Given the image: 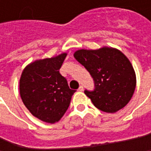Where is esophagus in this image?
Returning <instances> with one entry per match:
<instances>
[{
	"mask_svg": "<svg viewBox=\"0 0 151 151\" xmlns=\"http://www.w3.org/2000/svg\"><path fill=\"white\" fill-rule=\"evenodd\" d=\"M78 91H80V92H82L83 90H84V87H83V86H79V87H78Z\"/></svg>",
	"mask_w": 151,
	"mask_h": 151,
	"instance_id": "obj_1",
	"label": "esophagus"
}]
</instances>
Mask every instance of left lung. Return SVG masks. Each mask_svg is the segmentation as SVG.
Here are the masks:
<instances>
[{"mask_svg": "<svg viewBox=\"0 0 151 151\" xmlns=\"http://www.w3.org/2000/svg\"><path fill=\"white\" fill-rule=\"evenodd\" d=\"M74 58L93 79L94 89H86L85 93L98 109L115 113L129 103L136 88V73L122 52L103 47L77 50Z\"/></svg>", "mask_w": 151, "mask_h": 151, "instance_id": "left-lung-1", "label": "left lung"}]
</instances>
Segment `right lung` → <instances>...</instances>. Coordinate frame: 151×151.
Listing matches in <instances>:
<instances>
[{
  "mask_svg": "<svg viewBox=\"0 0 151 151\" xmlns=\"http://www.w3.org/2000/svg\"><path fill=\"white\" fill-rule=\"evenodd\" d=\"M66 53L37 60L29 65L20 78V94L23 104L39 120L54 123L68 109L75 90L70 89L59 69Z\"/></svg>",
  "mask_w": 151,
  "mask_h": 151,
  "instance_id": "1",
  "label": "right lung"
}]
</instances>
